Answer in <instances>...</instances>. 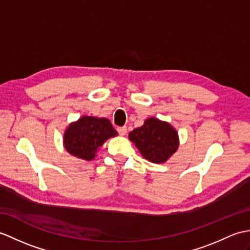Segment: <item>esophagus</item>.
<instances>
[{
    "instance_id": "esophagus-1",
    "label": "esophagus",
    "mask_w": 250,
    "mask_h": 250,
    "mask_svg": "<svg viewBox=\"0 0 250 250\" xmlns=\"http://www.w3.org/2000/svg\"><path fill=\"white\" fill-rule=\"evenodd\" d=\"M117 131L121 136H125L126 134V126H120V127H118Z\"/></svg>"
}]
</instances>
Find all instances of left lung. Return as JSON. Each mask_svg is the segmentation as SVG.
<instances>
[{
  "mask_svg": "<svg viewBox=\"0 0 250 250\" xmlns=\"http://www.w3.org/2000/svg\"><path fill=\"white\" fill-rule=\"evenodd\" d=\"M129 139L145 159L155 164H163L179 148L177 130L167 121L150 117L142 126L129 133Z\"/></svg>",
  "mask_w": 250,
  "mask_h": 250,
  "instance_id": "left-lung-1",
  "label": "left lung"
}]
</instances>
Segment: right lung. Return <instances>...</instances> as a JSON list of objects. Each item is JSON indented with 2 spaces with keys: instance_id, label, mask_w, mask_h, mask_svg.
Returning a JSON list of instances; mask_svg holds the SVG:
<instances>
[{
  "instance_id": "obj_1",
  "label": "right lung",
  "mask_w": 250,
  "mask_h": 250,
  "mask_svg": "<svg viewBox=\"0 0 250 250\" xmlns=\"http://www.w3.org/2000/svg\"><path fill=\"white\" fill-rule=\"evenodd\" d=\"M117 135L107 118L82 116L67 126L62 144L69 154L89 162L96 158L99 149L108 138Z\"/></svg>"
}]
</instances>
